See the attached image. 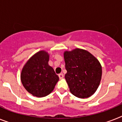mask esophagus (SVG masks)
Returning <instances> with one entry per match:
<instances>
[{
  "mask_svg": "<svg viewBox=\"0 0 122 122\" xmlns=\"http://www.w3.org/2000/svg\"><path fill=\"white\" fill-rule=\"evenodd\" d=\"M59 78H60V79H62V78H63V74L62 73H60V74L59 75Z\"/></svg>",
  "mask_w": 122,
  "mask_h": 122,
  "instance_id": "34e87169",
  "label": "esophagus"
}]
</instances>
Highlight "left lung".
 Instances as JSON below:
<instances>
[{"mask_svg": "<svg viewBox=\"0 0 122 122\" xmlns=\"http://www.w3.org/2000/svg\"><path fill=\"white\" fill-rule=\"evenodd\" d=\"M63 57L67 72L65 78L70 92L78 98H88L97 90L102 74L98 59L87 50L75 49L65 51Z\"/></svg>", "mask_w": 122, "mask_h": 122, "instance_id": "obj_1", "label": "left lung"}]
</instances>
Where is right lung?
I'll return each instance as SVG.
<instances>
[{
  "mask_svg": "<svg viewBox=\"0 0 122 122\" xmlns=\"http://www.w3.org/2000/svg\"><path fill=\"white\" fill-rule=\"evenodd\" d=\"M49 54L41 50L27 60L21 72L20 79L24 88L37 97L49 95L59 81V76L49 65Z\"/></svg>",
  "mask_w": 122,
  "mask_h": 122,
  "instance_id": "1",
  "label": "right lung"
}]
</instances>
